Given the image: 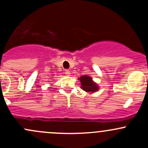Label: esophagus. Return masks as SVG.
Wrapping results in <instances>:
<instances>
[{
    "label": "esophagus",
    "mask_w": 148,
    "mask_h": 148,
    "mask_svg": "<svg viewBox=\"0 0 148 148\" xmlns=\"http://www.w3.org/2000/svg\"><path fill=\"white\" fill-rule=\"evenodd\" d=\"M64 71H65L64 73L66 74V75H67V76H69V75H70V71H69V70L65 69Z\"/></svg>",
    "instance_id": "obj_1"
}]
</instances>
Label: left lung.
<instances>
[{
	"mask_svg": "<svg viewBox=\"0 0 148 148\" xmlns=\"http://www.w3.org/2000/svg\"><path fill=\"white\" fill-rule=\"evenodd\" d=\"M82 88L87 92H95L99 89V86L92 81V79L87 76H82L79 78Z\"/></svg>",
	"mask_w": 148,
	"mask_h": 148,
	"instance_id": "left-lung-1",
	"label": "left lung"
}]
</instances>
